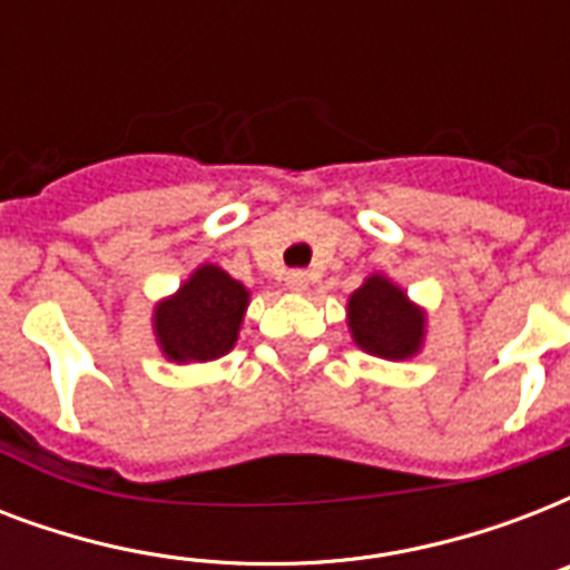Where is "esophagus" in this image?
Listing matches in <instances>:
<instances>
[{
  "label": "esophagus",
  "mask_w": 570,
  "mask_h": 570,
  "mask_svg": "<svg viewBox=\"0 0 570 570\" xmlns=\"http://www.w3.org/2000/svg\"><path fill=\"white\" fill-rule=\"evenodd\" d=\"M311 286V275L304 272V268H293V272H286V289H293V293H304Z\"/></svg>",
  "instance_id": "1"
}]
</instances>
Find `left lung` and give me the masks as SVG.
I'll return each instance as SVG.
<instances>
[{"label": "left lung", "instance_id": "1", "mask_svg": "<svg viewBox=\"0 0 570 570\" xmlns=\"http://www.w3.org/2000/svg\"><path fill=\"white\" fill-rule=\"evenodd\" d=\"M348 325L357 346L390 361L411 357L423 340V313L407 304L399 286L379 275L348 298Z\"/></svg>", "mask_w": 570, "mask_h": 570}]
</instances>
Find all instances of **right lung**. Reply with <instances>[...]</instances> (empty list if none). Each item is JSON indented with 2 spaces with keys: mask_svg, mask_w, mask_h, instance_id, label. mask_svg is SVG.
I'll use <instances>...</instances> for the list:
<instances>
[{
  "mask_svg": "<svg viewBox=\"0 0 570 570\" xmlns=\"http://www.w3.org/2000/svg\"><path fill=\"white\" fill-rule=\"evenodd\" d=\"M248 289L218 266H200L180 293L156 307V337L171 361L227 355L239 334Z\"/></svg>",
  "mask_w": 570,
  "mask_h": 570,
  "instance_id": "add662e5",
  "label": "right lung"
}]
</instances>
